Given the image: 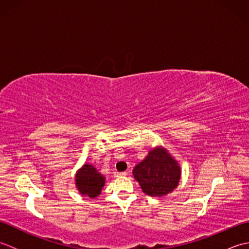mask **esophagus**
<instances>
[{"label":"esophagus","mask_w":249,"mask_h":249,"mask_svg":"<svg viewBox=\"0 0 249 249\" xmlns=\"http://www.w3.org/2000/svg\"><path fill=\"white\" fill-rule=\"evenodd\" d=\"M113 176H114V178H121V177H125L126 176V172H114L113 173Z\"/></svg>","instance_id":"esophagus-1"}]
</instances>
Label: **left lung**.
I'll return each instance as SVG.
<instances>
[{
    "label": "left lung",
    "instance_id": "1",
    "mask_svg": "<svg viewBox=\"0 0 249 249\" xmlns=\"http://www.w3.org/2000/svg\"><path fill=\"white\" fill-rule=\"evenodd\" d=\"M106 178L91 163H84L75 174V183L79 193L89 198H97L102 194Z\"/></svg>",
    "mask_w": 249,
    "mask_h": 249
}]
</instances>
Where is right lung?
Instances as JSON below:
<instances>
[{"label":"right lung","mask_w":249,"mask_h":249,"mask_svg":"<svg viewBox=\"0 0 249 249\" xmlns=\"http://www.w3.org/2000/svg\"><path fill=\"white\" fill-rule=\"evenodd\" d=\"M142 192L152 197H165L178 187L182 170L176 158L163 146H155L133 170Z\"/></svg>","instance_id":"add662e5"}]
</instances>
